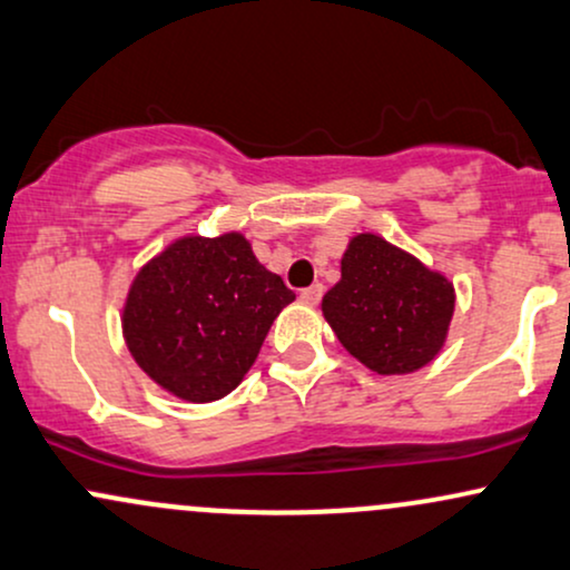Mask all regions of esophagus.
<instances>
[{"label":"esophagus","instance_id":"1","mask_svg":"<svg viewBox=\"0 0 570 570\" xmlns=\"http://www.w3.org/2000/svg\"><path fill=\"white\" fill-rule=\"evenodd\" d=\"M323 293H325V287L323 285H312V287H304V291H301V301H304V304H309V306H314V304H320V298H323Z\"/></svg>","mask_w":570,"mask_h":570}]
</instances>
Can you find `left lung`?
Listing matches in <instances>:
<instances>
[{"label":"left lung","mask_w":570,"mask_h":570,"mask_svg":"<svg viewBox=\"0 0 570 570\" xmlns=\"http://www.w3.org/2000/svg\"><path fill=\"white\" fill-rule=\"evenodd\" d=\"M456 291L379 234H357L341 258V279L323 298V314L344 350L381 376L430 365L443 350Z\"/></svg>","instance_id":"left-lung-1"}]
</instances>
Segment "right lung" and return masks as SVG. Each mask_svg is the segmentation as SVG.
I'll list each match as a JSON object with an SVG mask.
<instances>
[{
  "instance_id": "obj_1",
  "label": "right lung",
  "mask_w": 570,
  "mask_h": 570,
  "mask_svg": "<svg viewBox=\"0 0 570 570\" xmlns=\"http://www.w3.org/2000/svg\"><path fill=\"white\" fill-rule=\"evenodd\" d=\"M291 301L296 293L258 264L239 232L189 234L132 279L122 309L125 344L165 392L213 403L237 390Z\"/></svg>"
}]
</instances>
